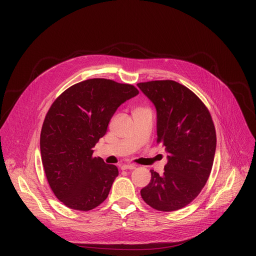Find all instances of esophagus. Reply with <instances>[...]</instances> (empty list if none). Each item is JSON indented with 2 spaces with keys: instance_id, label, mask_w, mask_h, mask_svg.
<instances>
[{
  "instance_id": "obj_1",
  "label": "esophagus",
  "mask_w": 256,
  "mask_h": 256,
  "mask_svg": "<svg viewBox=\"0 0 256 256\" xmlns=\"http://www.w3.org/2000/svg\"><path fill=\"white\" fill-rule=\"evenodd\" d=\"M136 168V166L135 165H132V164H124V165H121V169L122 170H132V169H135Z\"/></svg>"
}]
</instances>
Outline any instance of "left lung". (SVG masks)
<instances>
[{"label":"left lung","instance_id":"obj_1","mask_svg":"<svg viewBox=\"0 0 256 256\" xmlns=\"http://www.w3.org/2000/svg\"><path fill=\"white\" fill-rule=\"evenodd\" d=\"M137 86L156 106V142L168 154L163 176L150 170V182L141 196L156 210H178L192 202L208 180L216 130L208 108L186 86L171 80Z\"/></svg>","mask_w":256,"mask_h":256}]
</instances>
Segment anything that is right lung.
I'll list each match as a JSON object with an SVG mask.
<instances>
[{
  "label": "right lung",
  "mask_w": 256,
  "mask_h": 256,
  "mask_svg": "<svg viewBox=\"0 0 256 256\" xmlns=\"http://www.w3.org/2000/svg\"><path fill=\"white\" fill-rule=\"evenodd\" d=\"M138 93L130 84L90 78L66 89L50 106L40 152L50 189L66 206L90 210L109 195L118 169L93 158V147L118 106Z\"/></svg>",
  "instance_id": "1"
}]
</instances>
